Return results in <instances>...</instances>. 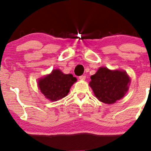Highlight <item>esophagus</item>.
I'll return each instance as SVG.
<instances>
[{
    "label": "esophagus",
    "mask_w": 151,
    "mask_h": 151,
    "mask_svg": "<svg viewBox=\"0 0 151 151\" xmlns=\"http://www.w3.org/2000/svg\"><path fill=\"white\" fill-rule=\"evenodd\" d=\"M79 78V79H81V80H85L86 79V76L85 75H81V76H80Z\"/></svg>",
    "instance_id": "1"
}]
</instances>
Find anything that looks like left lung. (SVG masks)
<instances>
[{"mask_svg": "<svg viewBox=\"0 0 151 151\" xmlns=\"http://www.w3.org/2000/svg\"><path fill=\"white\" fill-rule=\"evenodd\" d=\"M91 79L89 85L95 97L100 102L109 104L123 98L130 83L129 76L124 70H110L102 67Z\"/></svg>", "mask_w": 151, "mask_h": 151, "instance_id": "1", "label": "left lung"}]
</instances>
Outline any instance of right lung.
Segmentation results:
<instances>
[{
	"mask_svg": "<svg viewBox=\"0 0 151 151\" xmlns=\"http://www.w3.org/2000/svg\"><path fill=\"white\" fill-rule=\"evenodd\" d=\"M77 78L71 74H65L60 70H53L51 74L38 80V87L45 98L57 101L65 98Z\"/></svg>",
	"mask_w": 151,
	"mask_h": 151,
	"instance_id": "obj_1",
	"label": "right lung"
}]
</instances>
